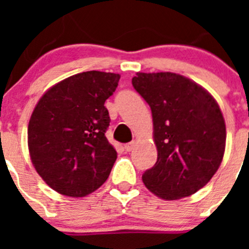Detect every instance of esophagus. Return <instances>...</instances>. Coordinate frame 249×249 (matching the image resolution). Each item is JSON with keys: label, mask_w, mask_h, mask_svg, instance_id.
<instances>
[{"label": "esophagus", "mask_w": 249, "mask_h": 249, "mask_svg": "<svg viewBox=\"0 0 249 249\" xmlns=\"http://www.w3.org/2000/svg\"><path fill=\"white\" fill-rule=\"evenodd\" d=\"M135 146H136V142H135V141H132V142H129V143L124 144V149H126L127 152H129V151H132V149L135 148Z\"/></svg>", "instance_id": "1"}]
</instances>
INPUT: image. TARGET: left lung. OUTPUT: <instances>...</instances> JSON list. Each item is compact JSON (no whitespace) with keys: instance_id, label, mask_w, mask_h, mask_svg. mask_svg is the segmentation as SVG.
Masks as SVG:
<instances>
[{"instance_id":"obj_1","label":"left lung","mask_w":249,"mask_h":249,"mask_svg":"<svg viewBox=\"0 0 249 249\" xmlns=\"http://www.w3.org/2000/svg\"><path fill=\"white\" fill-rule=\"evenodd\" d=\"M151 107L157 162L142 176L157 197L173 201L193 195L211 181L223 160L226 123L203 87L172 72L132 78Z\"/></svg>"}]
</instances>
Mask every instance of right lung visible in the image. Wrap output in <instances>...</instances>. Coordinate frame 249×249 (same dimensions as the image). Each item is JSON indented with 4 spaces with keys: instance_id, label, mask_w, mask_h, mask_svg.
Returning <instances> with one entry per match:
<instances>
[{
    "instance_id": "1",
    "label": "right lung",
    "mask_w": 249,
    "mask_h": 249,
    "mask_svg": "<svg viewBox=\"0 0 249 249\" xmlns=\"http://www.w3.org/2000/svg\"><path fill=\"white\" fill-rule=\"evenodd\" d=\"M120 74L87 71L51 87L35 107L28 123L31 160L43 181L68 197H85L108 178L117 152L106 131V100Z\"/></svg>"
}]
</instances>
